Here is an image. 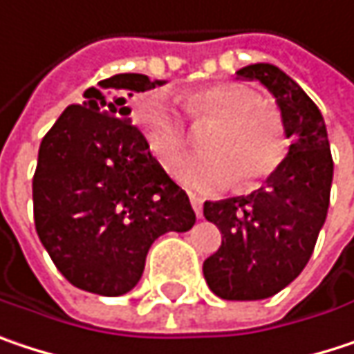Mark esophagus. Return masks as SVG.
<instances>
[{
	"label": "esophagus",
	"instance_id": "obj_1",
	"mask_svg": "<svg viewBox=\"0 0 354 354\" xmlns=\"http://www.w3.org/2000/svg\"><path fill=\"white\" fill-rule=\"evenodd\" d=\"M189 201H192V207H194V212L198 214V218H201V207H203V199L198 198V196H189Z\"/></svg>",
	"mask_w": 354,
	"mask_h": 354
}]
</instances>
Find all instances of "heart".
I'll list each match as a JSON object with an SVG mask.
<instances>
[{
	"label": "heart",
	"instance_id": "1",
	"mask_svg": "<svg viewBox=\"0 0 354 354\" xmlns=\"http://www.w3.org/2000/svg\"><path fill=\"white\" fill-rule=\"evenodd\" d=\"M181 104L192 124L216 122L203 138L209 153L192 156L179 167V179L187 187L216 192L239 181L241 192H252L288 160V122L254 89L234 81H218L183 91ZM134 122L151 155L167 171L192 145L185 120L160 93H151L134 106Z\"/></svg>",
	"mask_w": 354,
	"mask_h": 354
}]
</instances>
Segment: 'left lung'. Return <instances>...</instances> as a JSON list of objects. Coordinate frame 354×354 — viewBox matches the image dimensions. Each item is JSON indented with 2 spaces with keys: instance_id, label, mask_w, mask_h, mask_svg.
Returning a JSON list of instances; mask_svg holds the SVG:
<instances>
[{
  "instance_id": "1",
  "label": "left lung",
  "mask_w": 354,
  "mask_h": 354,
  "mask_svg": "<svg viewBox=\"0 0 354 354\" xmlns=\"http://www.w3.org/2000/svg\"><path fill=\"white\" fill-rule=\"evenodd\" d=\"M261 81L288 122L283 167L246 198L205 201L203 216L222 232L220 248L203 261L207 288L222 299H265L304 271L330 203L332 162L318 106L281 68L265 63L236 71Z\"/></svg>"
}]
</instances>
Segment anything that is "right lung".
<instances>
[{
  "label": "right lung",
  "instance_id": "1",
  "mask_svg": "<svg viewBox=\"0 0 354 354\" xmlns=\"http://www.w3.org/2000/svg\"><path fill=\"white\" fill-rule=\"evenodd\" d=\"M160 85L122 73L89 87L44 134L32 179L34 224L57 269L79 289L124 295L138 283L151 244L187 232V194L151 155L126 95Z\"/></svg>",
  "mask_w": 354,
  "mask_h": 354
}]
</instances>
